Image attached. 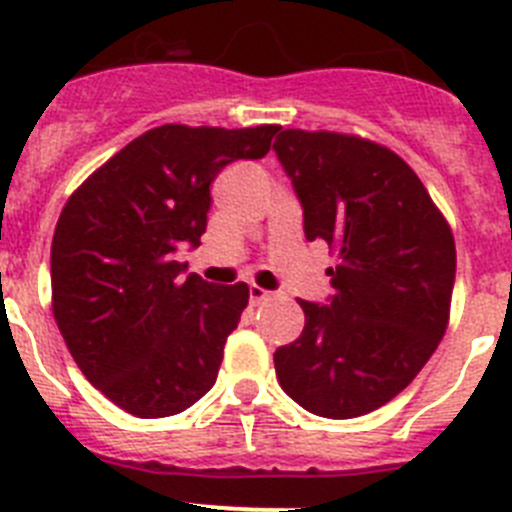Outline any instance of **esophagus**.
<instances>
[{"label":"esophagus","mask_w":512,"mask_h":512,"mask_svg":"<svg viewBox=\"0 0 512 512\" xmlns=\"http://www.w3.org/2000/svg\"><path fill=\"white\" fill-rule=\"evenodd\" d=\"M248 295H251V305H261V302L271 300V292H266L259 284H251V287H248Z\"/></svg>","instance_id":"34e87169"}]
</instances>
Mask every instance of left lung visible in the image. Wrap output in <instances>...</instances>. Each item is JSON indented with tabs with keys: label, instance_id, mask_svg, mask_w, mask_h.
I'll list each match as a JSON object with an SVG mask.
<instances>
[{
	"label": "left lung",
	"instance_id": "obj_1",
	"mask_svg": "<svg viewBox=\"0 0 512 512\" xmlns=\"http://www.w3.org/2000/svg\"><path fill=\"white\" fill-rule=\"evenodd\" d=\"M307 241L336 251L328 305L300 300L302 336L277 348L282 390L323 418H359L415 379L451 312L456 246L446 217L395 151L359 135L282 130L274 143Z\"/></svg>",
	"mask_w": 512,
	"mask_h": 512
}]
</instances>
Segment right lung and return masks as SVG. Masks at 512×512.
Here are the masks:
<instances>
[{
	"label": "right lung",
	"instance_id": "1",
	"mask_svg": "<svg viewBox=\"0 0 512 512\" xmlns=\"http://www.w3.org/2000/svg\"><path fill=\"white\" fill-rule=\"evenodd\" d=\"M279 125H161L69 197L51 246L53 318L81 374L135 418L192 408L217 379L248 284L217 287L174 253L200 246L210 184L269 153Z\"/></svg>",
	"mask_w": 512,
	"mask_h": 512
}]
</instances>
